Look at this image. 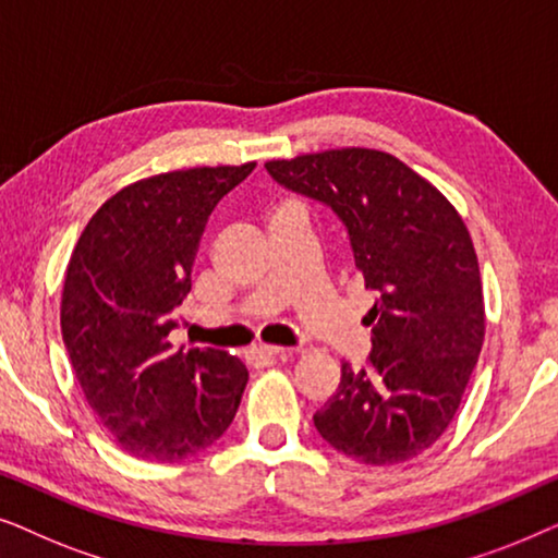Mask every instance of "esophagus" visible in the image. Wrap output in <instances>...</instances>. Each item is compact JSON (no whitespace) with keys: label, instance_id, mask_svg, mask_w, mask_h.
I'll return each mask as SVG.
<instances>
[{"label":"esophagus","instance_id":"esophagus-1","mask_svg":"<svg viewBox=\"0 0 558 558\" xmlns=\"http://www.w3.org/2000/svg\"><path fill=\"white\" fill-rule=\"evenodd\" d=\"M279 353H281V348H277V345H256L248 350L246 357L254 365H264V363H269L271 357H277Z\"/></svg>","mask_w":558,"mask_h":558}]
</instances>
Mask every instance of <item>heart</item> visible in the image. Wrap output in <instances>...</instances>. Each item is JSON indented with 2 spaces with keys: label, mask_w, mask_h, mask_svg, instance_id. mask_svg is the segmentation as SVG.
I'll return each instance as SVG.
<instances>
[{
  "label": "heart",
  "mask_w": 558,
  "mask_h": 558,
  "mask_svg": "<svg viewBox=\"0 0 558 558\" xmlns=\"http://www.w3.org/2000/svg\"><path fill=\"white\" fill-rule=\"evenodd\" d=\"M284 205H289V203H284Z\"/></svg>",
  "instance_id": "b5f03b06"
}]
</instances>
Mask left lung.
Wrapping results in <instances>:
<instances>
[{"label":"left lung","mask_w":558,"mask_h":558,"mask_svg":"<svg viewBox=\"0 0 558 558\" xmlns=\"http://www.w3.org/2000/svg\"><path fill=\"white\" fill-rule=\"evenodd\" d=\"M281 185L330 205L378 302L373 350L315 414L327 445L373 468L429 449L460 409L485 340L477 254L452 203L388 151L325 149L264 165Z\"/></svg>","instance_id":"left-lung-1"}]
</instances>
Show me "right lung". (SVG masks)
I'll use <instances>...</instances> for the list:
<instances>
[{
    "label": "right lung",
    "instance_id": "add662e5",
    "mask_svg": "<svg viewBox=\"0 0 558 558\" xmlns=\"http://www.w3.org/2000/svg\"><path fill=\"white\" fill-rule=\"evenodd\" d=\"M256 162L151 174L121 187L75 243L60 330L88 407L136 460L208 449L239 411L248 371L213 348L172 350L208 216Z\"/></svg>",
    "mask_w": 558,
    "mask_h": 558
}]
</instances>
